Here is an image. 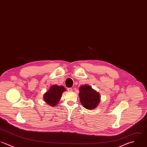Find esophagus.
Masks as SVG:
<instances>
[{"instance_id": "esophagus-1", "label": "esophagus", "mask_w": 147, "mask_h": 147, "mask_svg": "<svg viewBox=\"0 0 147 147\" xmlns=\"http://www.w3.org/2000/svg\"><path fill=\"white\" fill-rule=\"evenodd\" d=\"M67 90H68V91H69V92H71V91H72V88H67Z\"/></svg>"}]
</instances>
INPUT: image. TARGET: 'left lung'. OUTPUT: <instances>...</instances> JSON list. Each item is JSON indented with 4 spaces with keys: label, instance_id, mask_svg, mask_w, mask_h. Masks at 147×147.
Listing matches in <instances>:
<instances>
[{
    "label": "left lung",
    "instance_id": "8db88e82",
    "mask_svg": "<svg viewBox=\"0 0 147 147\" xmlns=\"http://www.w3.org/2000/svg\"><path fill=\"white\" fill-rule=\"evenodd\" d=\"M79 95L82 105L88 109H95L100 101V94L87 84L80 87Z\"/></svg>",
    "mask_w": 147,
    "mask_h": 147
}]
</instances>
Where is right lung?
Listing matches in <instances>:
<instances>
[{
    "instance_id": "right-lung-1",
    "label": "right lung",
    "mask_w": 147,
    "mask_h": 147,
    "mask_svg": "<svg viewBox=\"0 0 147 147\" xmlns=\"http://www.w3.org/2000/svg\"><path fill=\"white\" fill-rule=\"evenodd\" d=\"M65 88L63 86L53 85L50 87L49 90L45 93L43 99L51 107H54L59 103L62 94L65 91Z\"/></svg>"
}]
</instances>
